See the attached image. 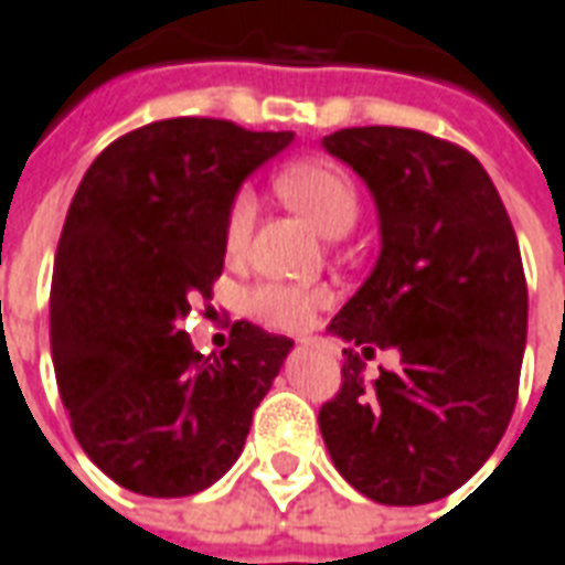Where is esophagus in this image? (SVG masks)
Returning <instances> with one entry per match:
<instances>
[{
    "label": "esophagus",
    "instance_id": "obj_1",
    "mask_svg": "<svg viewBox=\"0 0 565 565\" xmlns=\"http://www.w3.org/2000/svg\"><path fill=\"white\" fill-rule=\"evenodd\" d=\"M301 343H307V338H301Z\"/></svg>",
    "mask_w": 565,
    "mask_h": 565
}]
</instances>
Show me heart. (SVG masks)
Masks as SVG:
<instances>
[{"label":"heart","instance_id":"1","mask_svg":"<svg viewBox=\"0 0 565 565\" xmlns=\"http://www.w3.org/2000/svg\"><path fill=\"white\" fill-rule=\"evenodd\" d=\"M279 194L301 210L326 237H343L359 218V191L350 173L328 161H303L289 167L276 179ZM255 225V198L239 191L227 210L225 243L227 252H243L249 246ZM328 301V295L313 286L291 282H264L249 295V310L274 328H303L313 313Z\"/></svg>","mask_w":565,"mask_h":565}]
</instances>
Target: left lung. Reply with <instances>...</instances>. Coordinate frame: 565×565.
Instances as JSON below:
<instances>
[{
	"instance_id": "obj_1",
	"label": "left lung",
	"mask_w": 565,
	"mask_h": 565,
	"mask_svg": "<svg viewBox=\"0 0 565 565\" xmlns=\"http://www.w3.org/2000/svg\"><path fill=\"white\" fill-rule=\"evenodd\" d=\"M371 191L374 270L328 331L395 350L367 383L343 350V386L319 429L343 481L380 505L444 499L490 459L518 402L526 279L499 191L475 154L407 127H347L322 139Z\"/></svg>"
}]
</instances>
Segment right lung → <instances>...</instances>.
<instances>
[{"label":"right lung","instance_id":"obj_1","mask_svg":"<svg viewBox=\"0 0 565 565\" xmlns=\"http://www.w3.org/2000/svg\"><path fill=\"white\" fill-rule=\"evenodd\" d=\"M295 134L167 118L115 139L72 198L51 286V359L72 431L111 481L154 499L206 490L237 462L291 353L252 322L222 355L182 331L225 267L227 210Z\"/></svg>","mask_w":565,"mask_h":565}]
</instances>
